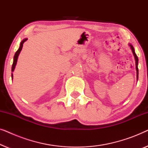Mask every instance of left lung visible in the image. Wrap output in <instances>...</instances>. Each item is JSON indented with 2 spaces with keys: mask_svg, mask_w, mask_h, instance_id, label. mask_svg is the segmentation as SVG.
<instances>
[{
  "mask_svg": "<svg viewBox=\"0 0 148 148\" xmlns=\"http://www.w3.org/2000/svg\"><path fill=\"white\" fill-rule=\"evenodd\" d=\"M129 46H130V47L131 48V50H132L133 54V55H134V57H135V65H136V70H137V79H138V66H137V64H138V57H137V54H135V50H134V48H133V46L132 45H131V44H129Z\"/></svg>",
  "mask_w": 148,
  "mask_h": 148,
  "instance_id": "obj_1",
  "label": "left lung"
}]
</instances>
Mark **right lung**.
<instances>
[{
    "mask_svg": "<svg viewBox=\"0 0 148 148\" xmlns=\"http://www.w3.org/2000/svg\"><path fill=\"white\" fill-rule=\"evenodd\" d=\"M27 39H24L23 41L21 42V44H20V46L19 48V49L17 50V51L15 52V56H14V59H13V65H12V71H13L14 69H15V65H16V63H17V58H18V56H19V54L20 53V52H21V50L22 49V47H23V44L24 42L25 41H27ZM11 77L13 79V73H11Z\"/></svg>",
    "mask_w": 148,
    "mask_h": 148,
    "instance_id": "add662e5",
    "label": "right lung"
}]
</instances>
